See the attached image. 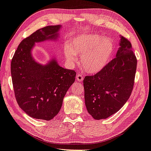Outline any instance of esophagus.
I'll return each instance as SVG.
<instances>
[{"label":"esophagus","mask_w":151,"mask_h":151,"mask_svg":"<svg viewBox=\"0 0 151 151\" xmlns=\"http://www.w3.org/2000/svg\"><path fill=\"white\" fill-rule=\"evenodd\" d=\"M76 79H77L78 82H82L83 80V76H82V74L78 73V75L76 76Z\"/></svg>","instance_id":"34e87169"}]
</instances>
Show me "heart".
Returning a JSON list of instances; mask_svg holds the SVG:
<instances>
[{
	"label": "heart",
	"instance_id": "heart-1",
	"mask_svg": "<svg viewBox=\"0 0 151 151\" xmlns=\"http://www.w3.org/2000/svg\"><path fill=\"white\" fill-rule=\"evenodd\" d=\"M115 50L113 41L99 34H83L71 40V46H64L65 55L68 61L74 62L76 54L81 56L82 66L85 71L96 73L107 65Z\"/></svg>",
	"mask_w": 151,
	"mask_h": 151
}]
</instances>
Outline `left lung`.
<instances>
[{
    "instance_id": "8db88e82",
    "label": "left lung",
    "mask_w": 151,
    "mask_h": 151,
    "mask_svg": "<svg viewBox=\"0 0 151 151\" xmlns=\"http://www.w3.org/2000/svg\"><path fill=\"white\" fill-rule=\"evenodd\" d=\"M119 45L115 58L83 81L86 106L94 119H106L117 112L133 90L137 59L127 39L122 36Z\"/></svg>"
}]
</instances>
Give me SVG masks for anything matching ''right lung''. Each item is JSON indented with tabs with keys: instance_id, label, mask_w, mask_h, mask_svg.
Returning <instances> with one entry per match:
<instances>
[{
	"instance_id": "right-lung-1",
	"label": "right lung",
	"mask_w": 151,
	"mask_h": 151,
	"mask_svg": "<svg viewBox=\"0 0 151 151\" xmlns=\"http://www.w3.org/2000/svg\"><path fill=\"white\" fill-rule=\"evenodd\" d=\"M61 25H48L23 40L11 64L15 96L19 107L30 117L50 120L59 113L63 100L75 82L74 70L63 68L55 59L37 63L31 51L35 42L57 40Z\"/></svg>"
}]
</instances>
